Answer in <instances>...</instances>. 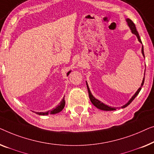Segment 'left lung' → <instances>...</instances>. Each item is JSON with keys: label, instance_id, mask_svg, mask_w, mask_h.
Wrapping results in <instances>:
<instances>
[{"label": "left lung", "instance_id": "1", "mask_svg": "<svg viewBox=\"0 0 154 154\" xmlns=\"http://www.w3.org/2000/svg\"><path fill=\"white\" fill-rule=\"evenodd\" d=\"M125 21H126V22L128 23V26H129L130 29L131 30L132 33H133L134 35H135L137 36L138 41H139V42L141 43V44H142V41H141V39H140V37L139 35V33H138V32L137 31V29H136L135 25L134 24V23L130 19H125ZM142 54L143 56H144V47H143V46L142 47ZM144 76H145V72H144ZM144 78H143L142 82V84H141V86H140V87L138 88V90L137 91H136L135 94H134L133 96H132V98L130 99V100L126 104H125L124 105H123L122 107H121V108H125V107H126L127 106H128L130 104L132 103V101H133V100L135 98V97L137 96L138 94H139L140 91L142 89V87L143 84H144ZM86 86H87V89H88V96H89L90 100L92 103L93 105L95 106V107H96L99 109L104 110V111H113V110H116V108H118V107L116 108V107H110V106H108L107 105H105V104H104L103 103H102L101 101L98 100V99H96L94 96H93L92 94H91V91L89 89V87H88V84H87V82H86Z\"/></svg>", "mask_w": 154, "mask_h": 154}]
</instances>
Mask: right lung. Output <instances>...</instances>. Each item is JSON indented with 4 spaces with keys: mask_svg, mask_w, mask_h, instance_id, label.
<instances>
[{
    "mask_svg": "<svg viewBox=\"0 0 154 154\" xmlns=\"http://www.w3.org/2000/svg\"><path fill=\"white\" fill-rule=\"evenodd\" d=\"M71 72V70L69 71L67 73V76H68L69 74ZM65 105H66V101H65V98L63 97V98L62 99V100L60 102V103L58 104V106H56V108L54 109H53L52 110H49V111L47 112H35L37 114H39V115H47V114H57L58 112H61L63 109L64 107H65Z\"/></svg>",
    "mask_w": 154,
    "mask_h": 154,
    "instance_id": "add662e5",
    "label": "right lung"
}]
</instances>
